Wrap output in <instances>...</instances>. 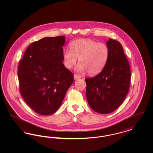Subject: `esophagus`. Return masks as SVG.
<instances>
[{
    "label": "esophagus",
    "mask_w": 153,
    "mask_h": 153,
    "mask_svg": "<svg viewBox=\"0 0 153 153\" xmlns=\"http://www.w3.org/2000/svg\"><path fill=\"white\" fill-rule=\"evenodd\" d=\"M81 77L80 76V75L77 74H74V80H77L79 79H80Z\"/></svg>",
    "instance_id": "1"
}]
</instances>
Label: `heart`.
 Returning a JSON list of instances; mask_svg holds the SVG:
<instances>
[{"label":"heart","instance_id":"b5f03b06","mask_svg":"<svg viewBox=\"0 0 153 153\" xmlns=\"http://www.w3.org/2000/svg\"><path fill=\"white\" fill-rule=\"evenodd\" d=\"M71 49L63 52L64 65L71 69L79 58L77 70L82 73L87 72L89 75L100 73L105 65L109 56V49L104 44L90 39H77L71 44Z\"/></svg>","mask_w":153,"mask_h":153}]
</instances>
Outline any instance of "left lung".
I'll return each mask as SVG.
<instances>
[{"label": "left lung", "instance_id": "8db88e82", "mask_svg": "<svg viewBox=\"0 0 153 153\" xmlns=\"http://www.w3.org/2000/svg\"><path fill=\"white\" fill-rule=\"evenodd\" d=\"M109 56L102 72L92 78L85 79L86 96L91 108L106 114L117 109L128 94L131 71L122 45L109 39L106 42Z\"/></svg>", "mask_w": 153, "mask_h": 153}]
</instances>
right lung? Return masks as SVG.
Masks as SVG:
<instances>
[{
  "instance_id": "right-lung-1",
  "label": "right lung",
  "mask_w": 153,
  "mask_h": 153,
  "mask_svg": "<svg viewBox=\"0 0 153 153\" xmlns=\"http://www.w3.org/2000/svg\"><path fill=\"white\" fill-rule=\"evenodd\" d=\"M65 38L46 37L31 43L19 64L21 94L30 107L42 115L58 110L73 82V73L62 63Z\"/></svg>"
}]
</instances>
